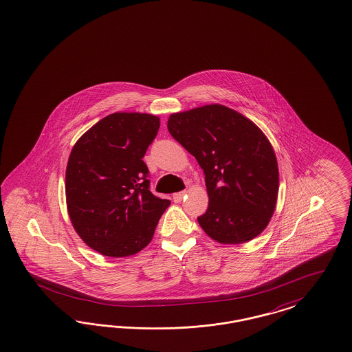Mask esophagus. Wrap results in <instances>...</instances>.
Masks as SVG:
<instances>
[{"instance_id":"1","label":"esophagus","mask_w":352,"mask_h":352,"mask_svg":"<svg viewBox=\"0 0 352 352\" xmlns=\"http://www.w3.org/2000/svg\"><path fill=\"white\" fill-rule=\"evenodd\" d=\"M186 191H181V192H175V194L173 195V200H174V203H181L183 200V197L186 196Z\"/></svg>"}]
</instances>
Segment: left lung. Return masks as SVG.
I'll list each match as a JSON object with an SVG mask.
<instances>
[{
    "instance_id": "obj_1",
    "label": "left lung",
    "mask_w": 352,
    "mask_h": 352,
    "mask_svg": "<svg viewBox=\"0 0 352 352\" xmlns=\"http://www.w3.org/2000/svg\"><path fill=\"white\" fill-rule=\"evenodd\" d=\"M168 130L204 170L209 206L197 217L203 230L222 244L248 242L263 232L279 184L276 153L264 133L219 104L171 114Z\"/></svg>"
}]
</instances>
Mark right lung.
Segmentation results:
<instances>
[{"label": "right lung", "instance_id": "right-lung-1", "mask_svg": "<svg viewBox=\"0 0 352 352\" xmlns=\"http://www.w3.org/2000/svg\"><path fill=\"white\" fill-rule=\"evenodd\" d=\"M160 129L146 113H113L80 136L66 168L74 229L101 255H135L149 244L170 200L149 191L143 157Z\"/></svg>", "mask_w": 352, "mask_h": 352}]
</instances>
